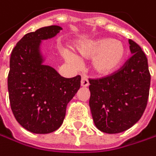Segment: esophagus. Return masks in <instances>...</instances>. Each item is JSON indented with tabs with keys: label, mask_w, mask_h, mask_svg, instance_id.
<instances>
[{
	"label": "esophagus",
	"mask_w": 156,
	"mask_h": 156,
	"mask_svg": "<svg viewBox=\"0 0 156 156\" xmlns=\"http://www.w3.org/2000/svg\"><path fill=\"white\" fill-rule=\"evenodd\" d=\"M81 86L82 87H88L89 85H90V83H89V80H88V79L86 76H82L81 77Z\"/></svg>",
	"instance_id": "obj_1"
}]
</instances>
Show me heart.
Returning a JSON list of instances; mask_svg holds the SVG:
<instances>
[{"mask_svg":"<svg viewBox=\"0 0 156 156\" xmlns=\"http://www.w3.org/2000/svg\"><path fill=\"white\" fill-rule=\"evenodd\" d=\"M76 52L83 58L94 57L91 68L99 76H108L114 73L126 57L124 44L109 37L83 42L76 46ZM66 59L71 64H76V59L72 55H66Z\"/></svg>","mask_w":156,"mask_h":156,"instance_id":"1","label":"heart"}]
</instances>
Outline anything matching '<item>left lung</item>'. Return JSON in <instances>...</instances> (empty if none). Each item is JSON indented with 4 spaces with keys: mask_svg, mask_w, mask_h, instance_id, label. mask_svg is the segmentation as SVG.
I'll use <instances>...</instances> for the list:
<instances>
[{
    "mask_svg": "<svg viewBox=\"0 0 156 156\" xmlns=\"http://www.w3.org/2000/svg\"><path fill=\"white\" fill-rule=\"evenodd\" d=\"M133 55L116 73L90 80V107L96 127L106 133H120L142 117L149 97L151 76L145 54L129 39Z\"/></svg>",
    "mask_w": 156,
    "mask_h": 156,
    "instance_id": "obj_1",
    "label": "left lung"
}]
</instances>
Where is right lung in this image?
Segmentation results:
<instances>
[{"mask_svg": "<svg viewBox=\"0 0 156 156\" xmlns=\"http://www.w3.org/2000/svg\"><path fill=\"white\" fill-rule=\"evenodd\" d=\"M62 28L42 27L26 34L12 49L8 75L11 109L16 121L33 133H50L63 123L67 103L80 88V76H61L44 65L42 40L55 37Z\"/></svg>", "mask_w": 156, "mask_h": 156, "instance_id": "obj_1", "label": "right lung"}]
</instances>
